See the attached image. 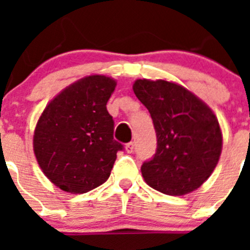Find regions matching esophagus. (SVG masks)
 <instances>
[{"mask_svg":"<svg viewBox=\"0 0 250 250\" xmlns=\"http://www.w3.org/2000/svg\"><path fill=\"white\" fill-rule=\"evenodd\" d=\"M125 150H126V152L131 154V152H134V150H135V144H134L132 141H130V143H127V144L125 145Z\"/></svg>","mask_w":250,"mask_h":250,"instance_id":"obj_1","label":"esophagus"}]
</instances>
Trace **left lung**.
Returning <instances> with one entry per match:
<instances>
[{
    "label": "left lung",
    "mask_w": 250,
    "mask_h": 250,
    "mask_svg": "<svg viewBox=\"0 0 250 250\" xmlns=\"http://www.w3.org/2000/svg\"><path fill=\"white\" fill-rule=\"evenodd\" d=\"M136 98L149 110L158 147L141 165L149 187L167 195L191 193L219 161L223 136L211 109L193 92L165 80H136Z\"/></svg>",
    "instance_id": "1"
}]
</instances>
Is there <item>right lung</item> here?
<instances>
[{"instance_id":"1","label":"right lung","mask_w":250,"mask_h":250,"mask_svg":"<svg viewBox=\"0 0 250 250\" xmlns=\"http://www.w3.org/2000/svg\"><path fill=\"white\" fill-rule=\"evenodd\" d=\"M116 81L91 75L55 96L37 121L34 151L43 174L61 190L83 194L109 179L116 152L114 120L106 104Z\"/></svg>"}]
</instances>
